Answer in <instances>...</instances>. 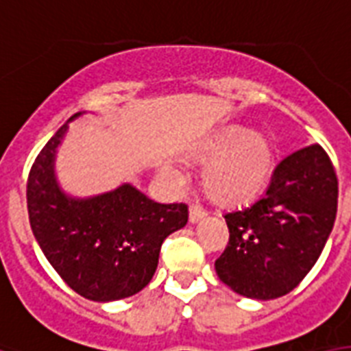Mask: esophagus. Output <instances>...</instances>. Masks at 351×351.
I'll return each mask as SVG.
<instances>
[{
	"mask_svg": "<svg viewBox=\"0 0 351 351\" xmlns=\"http://www.w3.org/2000/svg\"><path fill=\"white\" fill-rule=\"evenodd\" d=\"M206 216V213L201 208L199 205H192L190 206V210H189V219H190V223H197L199 219H203Z\"/></svg>",
	"mask_w": 351,
	"mask_h": 351,
	"instance_id": "esophagus-1",
	"label": "esophagus"
}]
</instances>
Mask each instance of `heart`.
<instances>
[{
    "mask_svg": "<svg viewBox=\"0 0 351 351\" xmlns=\"http://www.w3.org/2000/svg\"><path fill=\"white\" fill-rule=\"evenodd\" d=\"M194 159L208 162L201 181L205 194L221 206H241L256 199L269 184L276 150L267 133L229 126L206 138ZM162 176L179 178L172 167H162Z\"/></svg>",
    "mask_w": 351,
    "mask_h": 351,
    "instance_id": "1",
    "label": "heart"
}]
</instances>
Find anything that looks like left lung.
I'll return each mask as SVG.
<instances>
[{
    "instance_id": "1",
    "label": "left lung",
    "mask_w": 351,
    "mask_h": 351,
    "mask_svg": "<svg viewBox=\"0 0 351 351\" xmlns=\"http://www.w3.org/2000/svg\"><path fill=\"white\" fill-rule=\"evenodd\" d=\"M337 197L335 168L322 146L309 145L284 157L256 203L225 214L229 243L214 263L219 280L258 300L293 291L324 249Z\"/></svg>"
}]
</instances>
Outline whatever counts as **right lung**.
<instances>
[{
	"instance_id": "add662e5",
	"label": "right lung",
	"mask_w": 351,
	"mask_h": 351,
	"mask_svg": "<svg viewBox=\"0 0 351 351\" xmlns=\"http://www.w3.org/2000/svg\"><path fill=\"white\" fill-rule=\"evenodd\" d=\"M65 132L67 122L49 138L29 172L32 234L54 271L80 297L95 302L132 297L156 273L165 238L186 225L189 206L156 203L132 184L89 199L67 197L53 172Z\"/></svg>"
}]
</instances>
